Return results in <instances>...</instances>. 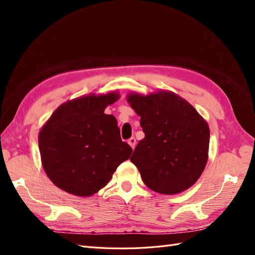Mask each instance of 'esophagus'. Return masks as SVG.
<instances>
[{
    "mask_svg": "<svg viewBox=\"0 0 255 255\" xmlns=\"http://www.w3.org/2000/svg\"><path fill=\"white\" fill-rule=\"evenodd\" d=\"M128 144L134 149L135 146H136V138H135V137H130L129 139L128 140Z\"/></svg>",
    "mask_w": 255,
    "mask_h": 255,
    "instance_id": "obj_1",
    "label": "esophagus"
}]
</instances>
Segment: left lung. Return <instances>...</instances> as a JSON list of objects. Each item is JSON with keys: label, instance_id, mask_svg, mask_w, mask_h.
Returning a JSON list of instances; mask_svg holds the SVG:
<instances>
[{"label": "left lung", "instance_id": "obj_1", "mask_svg": "<svg viewBox=\"0 0 255 255\" xmlns=\"http://www.w3.org/2000/svg\"><path fill=\"white\" fill-rule=\"evenodd\" d=\"M128 102L140 116L144 133L130 157L143 183L164 195L192 186L207 161L210 128L205 120L186 100L170 91L145 97L130 94Z\"/></svg>", "mask_w": 255, "mask_h": 255}]
</instances>
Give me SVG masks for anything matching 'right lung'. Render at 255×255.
I'll return each mask as SVG.
<instances>
[{"instance_id": "1", "label": "right lung", "mask_w": 255, "mask_h": 255, "mask_svg": "<svg viewBox=\"0 0 255 255\" xmlns=\"http://www.w3.org/2000/svg\"><path fill=\"white\" fill-rule=\"evenodd\" d=\"M119 99L116 92L90 95L61 104L38 138L42 166L50 180L69 194L89 197L112 179L132 148L122 141L117 120L104 114Z\"/></svg>"}]
</instances>
